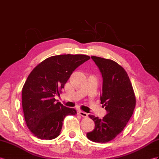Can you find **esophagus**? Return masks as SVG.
<instances>
[{
    "label": "esophagus",
    "mask_w": 159,
    "mask_h": 159,
    "mask_svg": "<svg viewBox=\"0 0 159 159\" xmlns=\"http://www.w3.org/2000/svg\"><path fill=\"white\" fill-rule=\"evenodd\" d=\"M79 114L80 116H82V117H87L88 116L87 113H85V112L82 111H79Z\"/></svg>",
    "instance_id": "34e87169"
}]
</instances>
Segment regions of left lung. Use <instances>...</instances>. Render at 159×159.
<instances>
[{
	"label": "left lung",
	"instance_id": "1",
	"mask_svg": "<svg viewBox=\"0 0 159 159\" xmlns=\"http://www.w3.org/2000/svg\"><path fill=\"white\" fill-rule=\"evenodd\" d=\"M103 77L101 103L107 114L99 119L89 115L95 129L87 134L89 140L99 143L111 141L123 131L136 106V96L127 72L115 61L91 56Z\"/></svg>",
	"mask_w": 159,
	"mask_h": 159
}]
</instances>
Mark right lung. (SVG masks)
<instances>
[{
    "label": "right lung",
    "mask_w": 159,
    "mask_h": 159,
    "mask_svg": "<svg viewBox=\"0 0 159 159\" xmlns=\"http://www.w3.org/2000/svg\"><path fill=\"white\" fill-rule=\"evenodd\" d=\"M90 59L83 54L53 56L38 64L31 72L22 89V106L27 128L38 138L58 137L64 117L76 114L74 108L56 102L75 69Z\"/></svg>",
    "instance_id": "add662e5"
}]
</instances>
